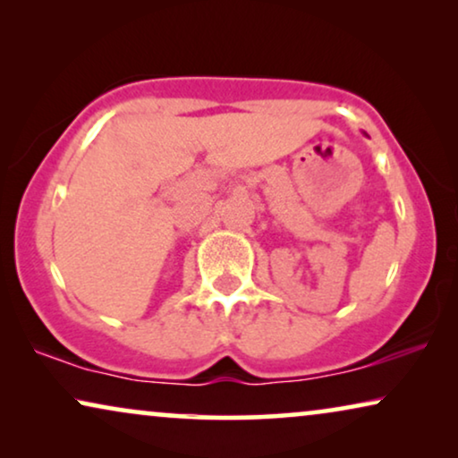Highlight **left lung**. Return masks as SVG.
<instances>
[{"label": "left lung", "mask_w": 458, "mask_h": 458, "mask_svg": "<svg viewBox=\"0 0 458 458\" xmlns=\"http://www.w3.org/2000/svg\"><path fill=\"white\" fill-rule=\"evenodd\" d=\"M365 135H367V133H365Z\"/></svg>", "instance_id": "1"}]
</instances>
